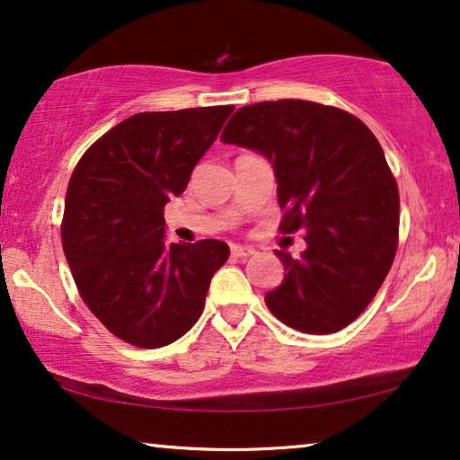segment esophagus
<instances>
[{
  "label": "esophagus",
  "instance_id": "34e87169",
  "mask_svg": "<svg viewBox=\"0 0 460 460\" xmlns=\"http://www.w3.org/2000/svg\"><path fill=\"white\" fill-rule=\"evenodd\" d=\"M230 251H232V255L241 257V260H244V257H251V255L255 253L253 249H251V247H243V244H232Z\"/></svg>",
  "mask_w": 460,
  "mask_h": 460
}]
</instances>
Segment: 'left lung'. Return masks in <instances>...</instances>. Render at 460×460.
Here are the masks:
<instances>
[{
  "label": "left lung",
  "mask_w": 460,
  "mask_h": 460,
  "mask_svg": "<svg viewBox=\"0 0 460 460\" xmlns=\"http://www.w3.org/2000/svg\"><path fill=\"white\" fill-rule=\"evenodd\" d=\"M219 140L272 163L280 232H305L299 257L276 251L287 274L266 293L268 310L312 335L354 323L398 249L400 194L373 131L335 106L276 100L238 109Z\"/></svg>",
  "instance_id": "obj_1"
}]
</instances>
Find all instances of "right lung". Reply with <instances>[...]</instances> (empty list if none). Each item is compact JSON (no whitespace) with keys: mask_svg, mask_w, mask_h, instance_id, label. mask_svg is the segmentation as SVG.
<instances>
[{"mask_svg":"<svg viewBox=\"0 0 460 460\" xmlns=\"http://www.w3.org/2000/svg\"><path fill=\"white\" fill-rule=\"evenodd\" d=\"M234 106L137 112L92 144L66 188L62 249L81 299L136 348L173 343L205 307L224 241L165 243L163 209Z\"/></svg>","mask_w":460,"mask_h":460,"instance_id":"obj_1","label":"right lung"}]
</instances>
